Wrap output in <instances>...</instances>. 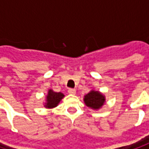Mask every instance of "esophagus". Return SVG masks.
Returning a JSON list of instances; mask_svg holds the SVG:
<instances>
[{
  "label": "esophagus",
  "instance_id": "obj_1",
  "mask_svg": "<svg viewBox=\"0 0 149 149\" xmlns=\"http://www.w3.org/2000/svg\"><path fill=\"white\" fill-rule=\"evenodd\" d=\"M68 93L70 94H72V95H75L76 94V90L73 89V88H69L68 89Z\"/></svg>",
  "mask_w": 149,
  "mask_h": 149
}]
</instances>
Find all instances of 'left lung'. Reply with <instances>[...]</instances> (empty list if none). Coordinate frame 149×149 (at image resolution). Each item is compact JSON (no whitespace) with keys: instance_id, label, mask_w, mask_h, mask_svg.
<instances>
[{"instance_id":"1","label":"left lung","mask_w":149,"mask_h":149,"mask_svg":"<svg viewBox=\"0 0 149 149\" xmlns=\"http://www.w3.org/2000/svg\"><path fill=\"white\" fill-rule=\"evenodd\" d=\"M83 101L85 105L88 107L93 110H98L105 104L106 97L99 91L91 90L88 93L84 96Z\"/></svg>"}]
</instances>
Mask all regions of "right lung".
Masks as SVG:
<instances>
[{
    "label": "right lung",
    "instance_id": "add662e5",
    "mask_svg": "<svg viewBox=\"0 0 149 149\" xmlns=\"http://www.w3.org/2000/svg\"><path fill=\"white\" fill-rule=\"evenodd\" d=\"M64 94L62 93H56L54 92L52 89H49L47 94L46 96V101L45 102H43L44 107L52 109L54 108L56 106H58V104L60 103V102L64 97Z\"/></svg>",
    "mask_w": 149,
    "mask_h": 149
}]
</instances>
